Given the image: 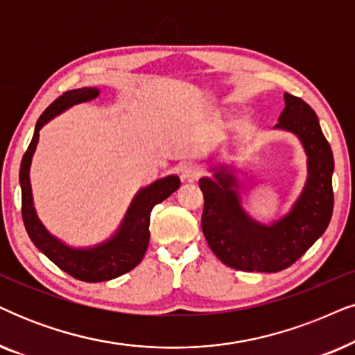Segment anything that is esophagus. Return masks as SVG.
Instances as JSON below:
<instances>
[{
  "mask_svg": "<svg viewBox=\"0 0 355 355\" xmlns=\"http://www.w3.org/2000/svg\"><path fill=\"white\" fill-rule=\"evenodd\" d=\"M200 171V166L194 163V161H186V163H182L181 166H179V174H181L184 181H194V179L199 178Z\"/></svg>",
  "mask_w": 355,
  "mask_h": 355,
  "instance_id": "34e87169",
  "label": "esophagus"
}]
</instances>
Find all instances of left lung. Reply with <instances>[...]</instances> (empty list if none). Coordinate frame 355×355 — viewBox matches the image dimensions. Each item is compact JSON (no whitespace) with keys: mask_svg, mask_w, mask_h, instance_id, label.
<instances>
[{"mask_svg":"<svg viewBox=\"0 0 355 355\" xmlns=\"http://www.w3.org/2000/svg\"><path fill=\"white\" fill-rule=\"evenodd\" d=\"M275 128L293 132L308 155V181L287 217L270 227L246 215L227 169L215 179L202 178V232L210 250L228 268L245 272H279L290 268L313 246L333 215L334 158L315 110L305 101L285 93V109Z\"/></svg>","mask_w":355,"mask_h":355,"instance_id":"1","label":"left lung"}]
</instances>
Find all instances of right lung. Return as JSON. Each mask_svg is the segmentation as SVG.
Here are the masks:
<instances>
[{
    "label": "right lung",
    "mask_w": 355,
    "mask_h": 355,
    "mask_svg": "<svg viewBox=\"0 0 355 355\" xmlns=\"http://www.w3.org/2000/svg\"><path fill=\"white\" fill-rule=\"evenodd\" d=\"M99 94L96 87H83V89L67 91L58 96L35 123L34 137H32L29 148L22 156L19 182L22 196V220L27 234L32 243L49 257L53 264L65 270L71 277L83 282H104V280L116 279L119 275L130 272L144 259L146 248L150 243V215L156 204L168 199L173 192H176L181 181L178 176H168L141 189L133 199L125 218L119 228V232L107 243L91 248V250H73L53 238L40 220L37 218L34 204H32V191L29 181V169L32 155H34L39 132L50 119L58 116L62 110L71 107L73 104L85 103L94 99Z\"/></svg>",
    "instance_id": "add662e5"
}]
</instances>
